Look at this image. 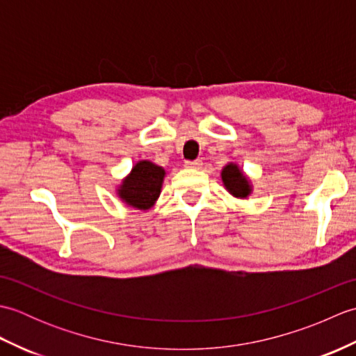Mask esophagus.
I'll list each match as a JSON object with an SVG mask.
<instances>
[{
	"instance_id": "esophagus-1",
	"label": "esophagus",
	"mask_w": 356,
	"mask_h": 356,
	"mask_svg": "<svg viewBox=\"0 0 356 356\" xmlns=\"http://www.w3.org/2000/svg\"><path fill=\"white\" fill-rule=\"evenodd\" d=\"M185 166L190 170H199L202 166V161L200 159H197V161H188V162H185Z\"/></svg>"
}]
</instances>
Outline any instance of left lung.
<instances>
[{
  "mask_svg": "<svg viewBox=\"0 0 356 356\" xmlns=\"http://www.w3.org/2000/svg\"><path fill=\"white\" fill-rule=\"evenodd\" d=\"M222 182L226 191L232 194L237 199H248L252 193V184L245 172L240 170V166L234 162H229L222 170Z\"/></svg>",
  "mask_w": 356,
  "mask_h": 356,
  "instance_id": "left-lung-1",
  "label": "left lung"
}]
</instances>
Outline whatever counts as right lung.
Masks as SVG:
<instances>
[{"mask_svg": "<svg viewBox=\"0 0 356 356\" xmlns=\"http://www.w3.org/2000/svg\"><path fill=\"white\" fill-rule=\"evenodd\" d=\"M165 170L149 161H139L130 174L122 179L116 194L127 207L133 209L147 211L154 207L161 195Z\"/></svg>", "mask_w": 356, "mask_h": 356, "instance_id": "right-lung-1", "label": "right lung"}]
</instances>
